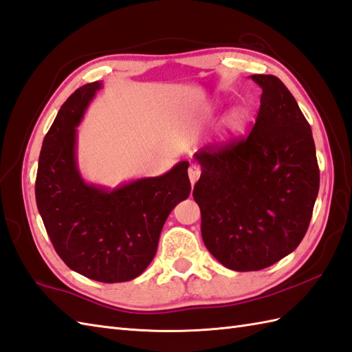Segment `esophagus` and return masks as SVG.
Listing matches in <instances>:
<instances>
[{"label":"esophagus","mask_w":352,"mask_h":352,"mask_svg":"<svg viewBox=\"0 0 352 352\" xmlns=\"http://www.w3.org/2000/svg\"><path fill=\"white\" fill-rule=\"evenodd\" d=\"M201 177V168L198 165H190L189 166V178L192 186L198 182V178Z\"/></svg>","instance_id":"obj_1"}]
</instances>
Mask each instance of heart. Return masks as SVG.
I'll use <instances>...</instances> for the list:
<instances>
[{"label":"heart","instance_id":"1","mask_svg":"<svg viewBox=\"0 0 352 352\" xmlns=\"http://www.w3.org/2000/svg\"><path fill=\"white\" fill-rule=\"evenodd\" d=\"M241 122H243V118H241L240 112H232L230 118H228V126H230V129H234V130L240 129Z\"/></svg>","mask_w":352,"mask_h":352}]
</instances>
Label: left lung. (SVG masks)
I'll return each instance as SVG.
<instances>
[{"mask_svg": "<svg viewBox=\"0 0 352 352\" xmlns=\"http://www.w3.org/2000/svg\"><path fill=\"white\" fill-rule=\"evenodd\" d=\"M252 79L263 94L250 133L195 153L204 244L235 272L267 268L296 250L320 190L312 130L294 96L273 75Z\"/></svg>", "mask_w": 352, "mask_h": 352, "instance_id": "1", "label": "left lung"}]
</instances>
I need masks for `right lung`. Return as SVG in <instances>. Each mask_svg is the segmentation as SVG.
Segmentation results:
<instances>
[{
    "label": "right lung",
    "mask_w": 352,
    "mask_h": 352,
    "mask_svg": "<svg viewBox=\"0 0 352 352\" xmlns=\"http://www.w3.org/2000/svg\"><path fill=\"white\" fill-rule=\"evenodd\" d=\"M100 87L99 80L80 87L61 106L40 151L36 202L65 265L117 283L135 279L156 255L169 213L190 193L189 162L113 190L87 184L76 165V127Z\"/></svg>",
    "instance_id": "add662e5"
}]
</instances>
